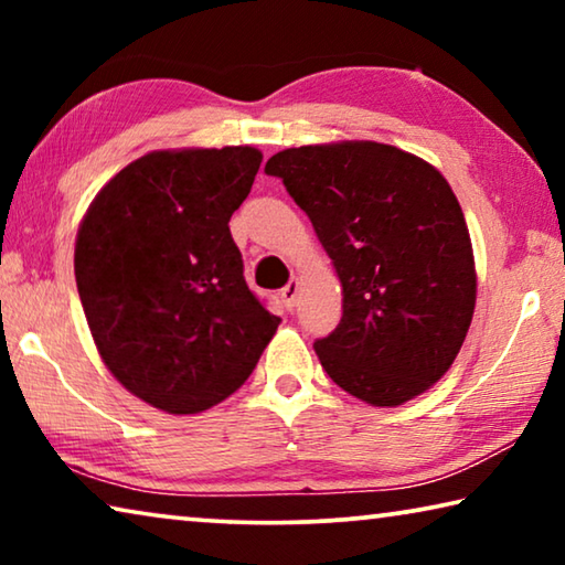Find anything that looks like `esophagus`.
Masks as SVG:
<instances>
[{
	"label": "esophagus",
	"mask_w": 565,
	"mask_h": 565,
	"mask_svg": "<svg viewBox=\"0 0 565 565\" xmlns=\"http://www.w3.org/2000/svg\"><path fill=\"white\" fill-rule=\"evenodd\" d=\"M299 296H301V281L299 279H291L289 284L284 286L281 289V299H284V306L286 309H294L296 303H299Z\"/></svg>",
	"instance_id": "obj_1"
}]
</instances>
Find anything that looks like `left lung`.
Instances as JSON below:
<instances>
[{"mask_svg": "<svg viewBox=\"0 0 565 565\" xmlns=\"http://www.w3.org/2000/svg\"><path fill=\"white\" fill-rule=\"evenodd\" d=\"M264 171L311 218L339 274L341 323L313 343L333 384L371 406L431 388L476 306L471 236L441 171L379 141L284 149Z\"/></svg>", "mask_w": 565, "mask_h": 565, "instance_id": "obj_1", "label": "left lung"}]
</instances>
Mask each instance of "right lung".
<instances>
[{
	"instance_id": "1",
	"label": "right lung",
	"mask_w": 565,
	"mask_h": 565,
	"mask_svg": "<svg viewBox=\"0 0 565 565\" xmlns=\"http://www.w3.org/2000/svg\"><path fill=\"white\" fill-rule=\"evenodd\" d=\"M259 164L254 147L151 151L104 184L79 224L74 276L99 356L167 414L222 404L279 329L228 232Z\"/></svg>"
}]
</instances>
